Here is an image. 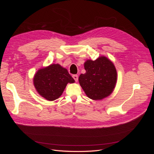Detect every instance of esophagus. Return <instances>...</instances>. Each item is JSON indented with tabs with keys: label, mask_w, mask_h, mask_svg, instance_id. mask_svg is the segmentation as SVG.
I'll use <instances>...</instances> for the list:
<instances>
[{
	"label": "esophagus",
	"mask_w": 154,
	"mask_h": 154,
	"mask_svg": "<svg viewBox=\"0 0 154 154\" xmlns=\"http://www.w3.org/2000/svg\"><path fill=\"white\" fill-rule=\"evenodd\" d=\"M72 78H74V80H75L76 82H78V75H76V74H74V75L72 76Z\"/></svg>",
	"instance_id": "esophagus-1"
}]
</instances>
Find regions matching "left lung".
<instances>
[{
  "mask_svg": "<svg viewBox=\"0 0 154 154\" xmlns=\"http://www.w3.org/2000/svg\"><path fill=\"white\" fill-rule=\"evenodd\" d=\"M85 74H81L78 80L87 97L92 100H101L114 91L118 74L113 62L105 56L94 61L87 60L84 63Z\"/></svg>",
  "mask_w": 154,
  "mask_h": 154,
  "instance_id": "1",
  "label": "left lung"
}]
</instances>
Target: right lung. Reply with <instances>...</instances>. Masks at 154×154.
Returning <instances> with one entry per match:
<instances>
[{
    "label": "right lung",
    "instance_id": "add662e5",
    "mask_svg": "<svg viewBox=\"0 0 154 154\" xmlns=\"http://www.w3.org/2000/svg\"><path fill=\"white\" fill-rule=\"evenodd\" d=\"M75 82L67 70L60 64H51L36 71L33 77L35 89L46 100L54 101L61 96L67 83Z\"/></svg>",
    "mask_w": 154,
    "mask_h": 154
}]
</instances>
